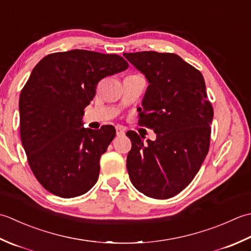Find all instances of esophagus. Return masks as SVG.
<instances>
[{"mask_svg": "<svg viewBox=\"0 0 251 251\" xmlns=\"http://www.w3.org/2000/svg\"><path fill=\"white\" fill-rule=\"evenodd\" d=\"M125 133H126V130L124 129V127L120 126H116V134H117V135H118V136L125 135Z\"/></svg>", "mask_w": 251, "mask_h": 251, "instance_id": "esophagus-1", "label": "esophagus"}]
</instances>
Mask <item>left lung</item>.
Masks as SVG:
<instances>
[{"label":"left lung","mask_w":251,"mask_h":251,"mask_svg":"<svg viewBox=\"0 0 251 251\" xmlns=\"http://www.w3.org/2000/svg\"><path fill=\"white\" fill-rule=\"evenodd\" d=\"M145 75L148 86L139 124L154 130L156 140L126 132L132 148L126 157L130 180L144 195L167 199L183 191L206 158L213 109L203 76L171 53H125Z\"/></svg>","instance_id":"obj_1"}]
</instances>
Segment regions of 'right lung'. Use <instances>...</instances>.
I'll list each match as a JSON object with an SVG mask.
<instances>
[{
  "instance_id": "right-lung-1",
  "label": "right lung",
  "mask_w": 251,
  "mask_h": 251,
  "mask_svg": "<svg viewBox=\"0 0 251 251\" xmlns=\"http://www.w3.org/2000/svg\"><path fill=\"white\" fill-rule=\"evenodd\" d=\"M127 66L119 55L73 50L45 56L33 68L19 97L20 137L33 175L50 193L73 198L95 185L116 130L84 127L83 109L101 79Z\"/></svg>"
}]
</instances>
